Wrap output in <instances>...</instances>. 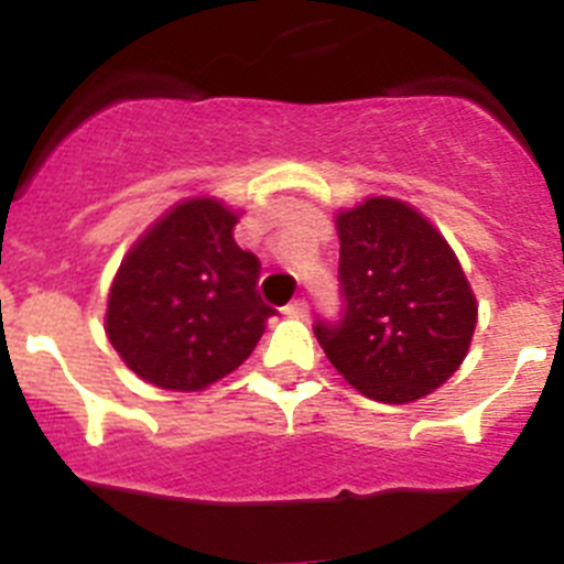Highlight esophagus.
<instances>
[{
  "instance_id": "34e87169",
  "label": "esophagus",
  "mask_w": 564,
  "mask_h": 564,
  "mask_svg": "<svg viewBox=\"0 0 564 564\" xmlns=\"http://www.w3.org/2000/svg\"><path fill=\"white\" fill-rule=\"evenodd\" d=\"M307 313H310V307L304 299H296V302H291L285 307V316H291V318H307Z\"/></svg>"
}]
</instances>
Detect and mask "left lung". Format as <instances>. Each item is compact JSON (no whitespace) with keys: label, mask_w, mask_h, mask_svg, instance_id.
<instances>
[{"label":"left lung","mask_w":564,"mask_h":564,"mask_svg":"<svg viewBox=\"0 0 564 564\" xmlns=\"http://www.w3.org/2000/svg\"><path fill=\"white\" fill-rule=\"evenodd\" d=\"M338 324L316 322L329 364L369 400L402 405L451 380L469 352L478 302L456 251L397 198L340 209Z\"/></svg>","instance_id":"8db88e82"}]
</instances>
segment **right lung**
Returning <instances> with one entry per match:
<instances>
[{
    "instance_id": "1",
    "label": "right lung",
    "mask_w": 564,
    "mask_h": 564,
    "mask_svg": "<svg viewBox=\"0 0 564 564\" xmlns=\"http://www.w3.org/2000/svg\"><path fill=\"white\" fill-rule=\"evenodd\" d=\"M237 220L218 198L181 200L120 262L106 335L144 383L200 391L254 352L273 310L257 293L260 260L231 235Z\"/></svg>"
}]
</instances>
